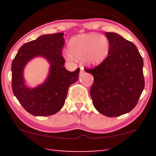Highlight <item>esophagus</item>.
I'll use <instances>...</instances> for the list:
<instances>
[{
    "label": "esophagus",
    "instance_id": "34e87169",
    "mask_svg": "<svg viewBox=\"0 0 156 156\" xmlns=\"http://www.w3.org/2000/svg\"><path fill=\"white\" fill-rule=\"evenodd\" d=\"M84 73V67H80V76H82L83 74Z\"/></svg>",
    "mask_w": 156,
    "mask_h": 156
}]
</instances>
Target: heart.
I'll return each mask as SVG.
<instances>
[{"mask_svg":"<svg viewBox=\"0 0 156 156\" xmlns=\"http://www.w3.org/2000/svg\"><path fill=\"white\" fill-rule=\"evenodd\" d=\"M69 55L76 59H84L90 66L101 64L108 57L110 50L109 41L105 36L98 34L80 35L72 37L68 43ZM68 58H71L67 55Z\"/></svg>","mask_w":156,"mask_h":156,"instance_id":"obj_1","label":"heart"}]
</instances>
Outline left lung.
I'll use <instances>...</instances> for the list:
<instances>
[{
    "instance_id": "1",
    "label": "left lung",
    "mask_w": 156,
    "mask_h": 156,
    "mask_svg": "<svg viewBox=\"0 0 156 156\" xmlns=\"http://www.w3.org/2000/svg\"><path fill=\"white\" fill-rule=\"evenodd\" d=\"M105 35L110 44L108 57L85 71L94 76V106L104 116L116 117L130 112L138 103L145 86L144 61L133 42L115 33Z\"/></svg>"
}]
</instances>
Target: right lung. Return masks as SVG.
<instances>
[{"label": "right lung", "instance_id": "right-lung-1", "mask_svg": "<svg viewBox=\"0 0 156 156\" xmlns=\"http://www.w3.org/2000/svg\"><path fill=\"white\" fill-rule=\"evenodd\" d=\"M64 33L41 35L19 49L12 63V89L23 107L36 116L55 114L62 108L68 89L78 80L80 68L69 72L64 67L62 56L65 44ZM35 56H43L51 64L50 72L43 84L31 89L24 84L23 69Z\"/></svg>", "mask_w": 156, "mask_h": 156}]
</instances>
